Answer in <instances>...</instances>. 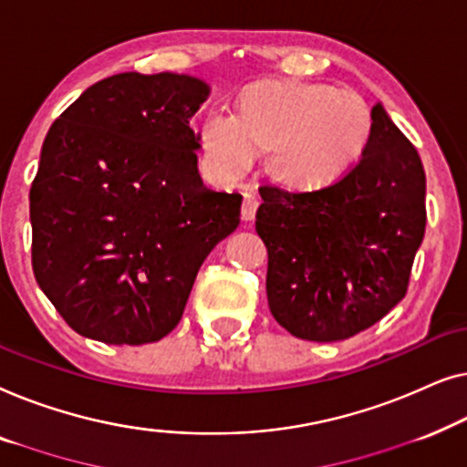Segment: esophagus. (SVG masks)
Here are the masks:
<instances>
[{
	"label": "esophagus",
	"instance_id": "1",
	"mask_svg": "<svg viewBox=\"0 0 467 467\" xmlns=\"http://www.w3.org/2000/svg\"><path fill=\"white\" fill-rule=\"evenodd\" d=\"M258 196H255L254 192H245L243 194V207H241V215L243 220L245 222H252L255 218V212H258Z\"/></svg>",
	"mask_w": 467,
	"mask_h": 467
}]
</instances>
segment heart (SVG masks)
Segmentation results:
<instances>
[{"label":"heart","instance_id":"1","mask_svg":"<svg viewBox=\"0 0 467 467\" xmlns=\"http://www.w3.org/2000/svg\"><path fill=\"white\" fill-rule=\"evenodd\" d=\"M374 118L362 97L332 84L266 80L249 87L234 116L209 111L199 127L202 154L215 173L239 177L255 152L285 188L324 190L343 182L370 148Z\"/></svg>","mask_w":467,"mask_h":467}]
</instances>
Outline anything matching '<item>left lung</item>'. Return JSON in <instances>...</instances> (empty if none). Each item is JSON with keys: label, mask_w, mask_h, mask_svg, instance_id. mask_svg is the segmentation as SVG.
<instances>
[{"label": "left lung", "mask_w": 467, "mask_h": 467, "mask_svg": "<svg viewBox=\"0 0 467 467\" xmlns=\"http://www.w3.org/2000/svg\"><path fill=\"white\" fill-rule=\"evenodd\" d=\"M372 118L370 148L343 182L311 192L260 186L268 308L302 340L356 337L409 290L428 222L425 171L383 105Z\"/></svg>", "instance_id": "1"}]
</instances>
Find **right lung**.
I'll use <instances>...</instances> for the list:
<instances>
[{"label": "right lung", "instance_id": "add662e5", "mask_svg": "<svg viewBox=\"0 0 467 467\" xmlns=\"http://www.w3.org/2000/svg\"><path fill=\"white\" fill-rule=\"evenodd\" d=\"M199 78L118 74L93 84L46 135L29 192L31 265L71 330L156 343L180 324L196 273L241 215L196 167Z\"/></svg>", "mask_w": 467, "mask_h": 467}]
</instances>
